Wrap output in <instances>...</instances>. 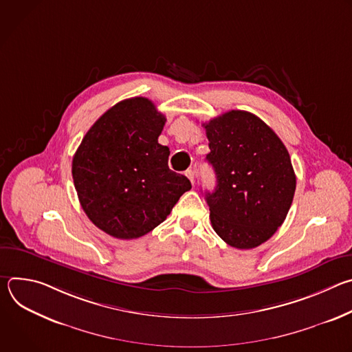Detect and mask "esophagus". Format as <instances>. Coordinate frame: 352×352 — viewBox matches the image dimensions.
I'll use <instances>...</instances> for the list:
<instances>
[{"instance_id": "1", "label": "esophagus", "mask_w": 352, "mask_h": 352, "mask_svg": "<svg viewBox=\"0 0 352 352\" xmlns=\"http://www.w3.org/2000/svg\"><path fill=\"white\" fill-rule=\"evenodd\" d=\"M185 175L189 178V181L192 182V185H195V171L193 170H186Z\"/></svg>"}]
</instances>
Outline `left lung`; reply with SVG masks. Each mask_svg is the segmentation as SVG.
I'll list each match as a JSON object with an SVG mask.
<instances>
[{
	"label": "left lung",
	"mask_w": 352,
	"mask_h": 352,
	"mask_svg": "<svg viewBox=\"0 0 352 352\" xmlns=\"http://www.w3.org/2000/svg\"><path fill=\"white\" fill-rule=\"evenodd\" d=\"M217 185L205 195L217 235L236 249L266 242L284 223L296 178L288 150L259 117L231 110L204 124Z\"/></svg>",
	"instance_id": "left-lung-1"
}]
</instances>
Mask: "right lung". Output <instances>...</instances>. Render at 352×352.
I'll use <instances>...</instances> for the list:
<instances>
[{
  "instance_id": "right-lung-1",
  "label": "right lung",
  "mask_w": 352,
  "mask_h": 352,
  "mask_svg": "<svg viewBox=\"0 0 352 352\" xmlns=\"http://www.w3.org/2000/svg\"><path fill=\"white\" fill-rule=\"evenodd\" d=\"M164 124L148 98L122 100L93 124L72 159L83 212L114 238L150 232L192 188L168 167L170 148L159 143Z\"/></svg>"
}]
</instances>
